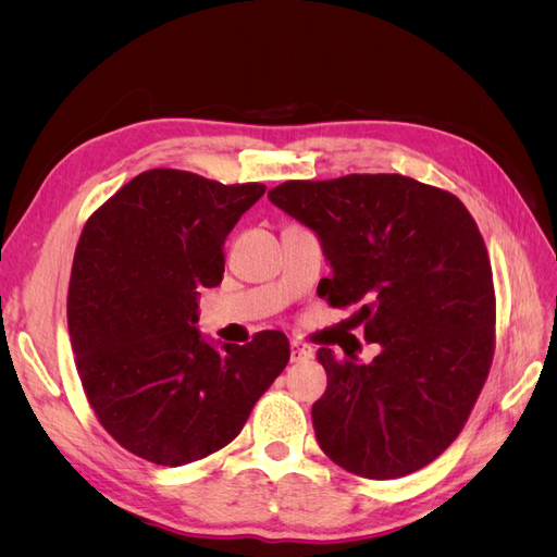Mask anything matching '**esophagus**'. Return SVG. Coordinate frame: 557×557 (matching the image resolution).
Segmentation results:
<instances>
[{
  "label": "esophagus",
  "mask_w": 557,
  "mask_h": 557,
  "mask_svg": "<svg viewBox=\"0 0 557 557\" xmlns=\"http://www.w3.org/2000/svg\"><path fill=\"white\" fill-rule=\"evenodd\" d=\"M313 348L311 346H307V344H301V342H293L290 344V360L293 362H307V360H311L313 358Z\"/></svg>",
  "instance_id": "obj_1"
}]
</instances>
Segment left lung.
<instances>
[{"mask_svg": "<svg viewBox=\"0 0 557 557\" xmlns=\"http://www.w3.org/2000/svg\"><path fill=\"white\" fill-rule=\"evenodd\" d=\"M269 201L313 230L332 267L318 295L381 346L369 364L318 348L327 391L311 420L327 458L399 479L453 444L495 346L493 269L462 201L401 174L288 181Z\"/></svg>", "mask_w": 557, "mask_h": 557, "instance_id": "left-lung-1", "label": "left lung"}]
</instances>
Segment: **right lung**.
<instances>
[{
	"instance_id": "obj_1",
	"label": "right lung",
	"mask_w": 557,
	"mask_h": 557,
	"mask_svg": "<svg viewBox=\"0 0 557 557\" xmlns=\"http://www.w3.org/2000/svg\"><path fill=\"white\" fill-rule=\"evenodd\" d=\"M264 190L150 170L81 232L66 297L78 376L102 428L148 462L227 446L290 360L278 330L244 346L197 330L199 290L221 285L227 234Z\"/></svg>"
}]
</instances>
